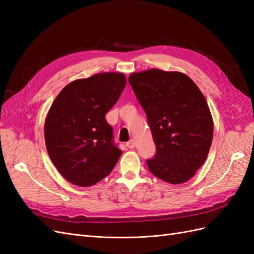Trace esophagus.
<instances>
[{
  "label": "esophagus",
  "instance_id": "obj_1",
  "mask_svg": "<svg viewBox=\"0 0 254 254\" xmlns=\"http://www.w3.org/2000/svg\"><path fill=\"white\" fill-rule=\"evenodd\" d=\"M126 146L128 148H130V149H132V148H134V146H135V143H134V140H130V141H128L127 143H126Z\"/></svg>",
  "mask_w": 254,
  "mask_h": 254
}]
</instances>
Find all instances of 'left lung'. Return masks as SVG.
I'll use <instances>...</instances> for the list:
<instances>
[{"instance_id": "obj_1", "label": "left lung", "mask_w": 254, "mask_h": 254, "mask_svg": "<svg viewBox=\"0 0 254 254\" xmlns=\"http://www.w3.org/2000/svg\"><path fill=\"white\" fill-rule=\"evenodd\" d=\"M156 145L146 160L152 175L172 184L190 180L209 153L213 120L201 91L186 74L152 68L130 75Z\"/></svg>"}]
</instances>
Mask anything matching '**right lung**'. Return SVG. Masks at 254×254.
Here are the masks:
<instances>
[{
  "instance_id": "right-lung-1",
  "label": "right lung",
  "mask_w": 254,
  "mask_h": 254,
  "mask_svg": "<svg viewBox=\"0 0 254 254\" xmlns=\"http://www.w3.org/2000/svg\"><path fill=\"white\" fill-rule=\"evenodd\" d=\"M125 86L124 74H95L68 83L54 101L45 120V144L52 162L68 182L93 186L118 163L123 151L105 115Z\"/></svg>"
}]
</instances>
